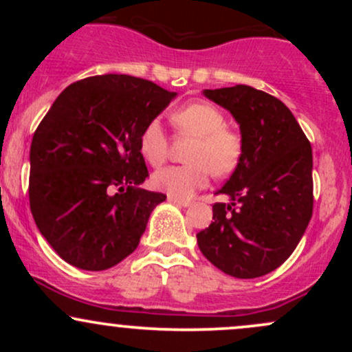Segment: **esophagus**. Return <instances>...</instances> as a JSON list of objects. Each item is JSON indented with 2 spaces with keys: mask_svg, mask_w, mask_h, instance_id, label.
I'll return each instance as SVG.
<instances>
[{
  "mask_svg": "<svg viewBox=\"0 0 352 352\" xmlns=\"http://www.w3.org/2000/svg\"><path fill=\"white\" fill-rule=\"evenodd\" d=\"M167 200L170 201V204H173V205H179V207H190V201H187V200L175 199V197H168Z\"/></svg>",
  "mask_w": 352,
  "mask_h": 352,
  "instance_id": "esophagus-1",
  "label": "esophagus"
}]
</instances>
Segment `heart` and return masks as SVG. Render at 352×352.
<instances>
[{
    "label": "heart",
    "instance_id": "b5f03b06",
    "mask_svg": "<svg viewBox=\"0 0 352 352\" xmlns=\"http://www.w3.org/2000/svg\"><path fill=\"white\" fill-rule=\"evenodd\" d=\"M172 122L180 134L195 137L187 153V165H170L152 175L153 188L168 197L187 200L207 187L210 173L223 177L236 168L241 157V139L228 127L215 106L192 102L172 114ZM139 152L147 164L159 167L168 153V140L162 124L153 119L142 129Z\"/></svg>",
    "mask_w": 352,
    "mask_h": 352
}]
</instances>
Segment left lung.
<instances>
[{"mask_svg": "<svg viewBox=\"0 0 352 352\" xmlns=\"http://www.w3.org/2000/svg\"><path fill=\"white\" fill-rule=\"evenodd\" d=\"M240 125L241 157L217 193L213 221L197 233L200 252L235 278H258L285 263L313 215V151L280 99L238 84L205 89Z\"/></svg>", "mask_w": 352, "mask_h": 352, "instance_id": "8db88e82", "label": "left lung"}]
</instances>
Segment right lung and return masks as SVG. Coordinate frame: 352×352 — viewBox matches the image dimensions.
I'll return each mask as SVG.
<instances>
[{
	"label": "right lung",
	"instance_id": "add662e5",
	"mask_svg": "<svg viewBox=\"0 0 352 352\" xmlns=\"http://www.w3.org/2000/svg\"><path fill=\"white\" fill-rule=\"evenodd\" d=\"M175 96L134 76H94L67 86L44 116L30 151V207L64 261L102 272L137 248L167 199L140 188L148 172L139 137Z\"/></svg>",
	"mask_w": 352,
	"mask_h": 352
}]
</instances>
